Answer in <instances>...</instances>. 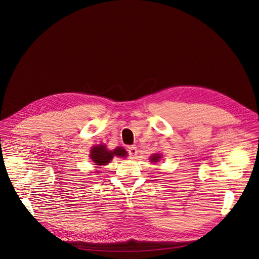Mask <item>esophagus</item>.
I'll use <instances>...</instances> for the list:
<instances>
[{"mask_svg": "<svg viewBox=\"0 0 259 259\" xmlns=\"http://www.w3.org/2000/svg\"><path fill=\"white\" fill-rule=\"evenodd\" d=\"M127 153L131 159H134L137 154V148L134 146H128L127 147Z\"/></svg>", "mask_w": 259, "mask_h": 259, "instance_id": "obj_1", "label": "esophagus"}]
</instances>
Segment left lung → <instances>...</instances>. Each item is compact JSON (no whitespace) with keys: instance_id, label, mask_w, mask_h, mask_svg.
<instances>
[{"instance_id":"8db88e82","label":"left lung","mask_w":259,"mask_h":259,"mask_svg":"<svg viewBox=\"0 0 259 259\" xmlns=\"http://www.w3.org/2000/svg\"><path fill=\"white\" fill-rule=\"evenodd\" d=\"M160 159V155L159 154H154L152 158H151V161L152 162H158V160Z\"/></svg>"}]
</instances>
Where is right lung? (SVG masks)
Listing matches in <instances>:
<instances>
[{
    "label": "right lung",
    "mask_w": 259,
    "mask_h": 259,
    "mask_svg": "<svg viewBox=\"0 0 259 259\" xmlns=\"http://www.w3.org/2000/svg\"><path fill=\"white\" fill-rule=\"evenodd\" d=\"M91 159L96 163V165H106L110 162L114 155L116 156H125L126 151L123 148L117 147L113 151H108L105 146H96L91 150Z\"/></svg>",
    "instance_id": "obj_1"
}]
</instances>
